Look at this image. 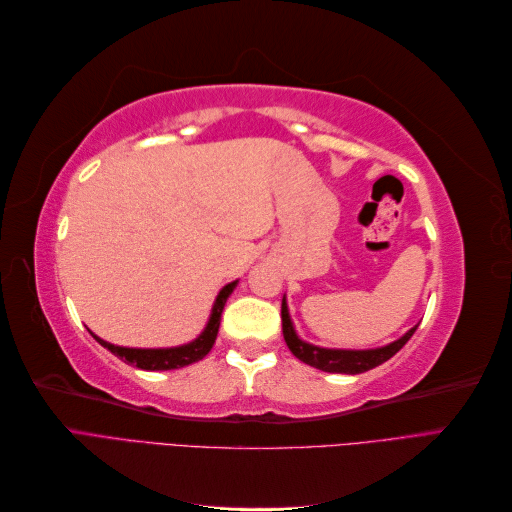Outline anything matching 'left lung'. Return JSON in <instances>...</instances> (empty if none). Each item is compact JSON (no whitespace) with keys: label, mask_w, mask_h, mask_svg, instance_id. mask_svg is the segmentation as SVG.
<instances>
[{"label":"left lung","mask_w":512,"mask_h":512,"mask_svg":"<svg viewBox=\"0 0 512 512\" xmlns=\"http://www.w3.org/2000/svg\"><path fill=\"white\" fill-rule=\"evenodd\" d=\"M282 331H284V339L290 348V352L297 356L299 361L312 365L316 369L329 371V374H363V371L374 369L378 365H382L384 361H389L393 354H397L401 348L406 346L408 339L412 337V333L416 331L410 329L404 337H399L397 342L382 346V348H374V350H335V348H320L314 344H307L297 335L292 327V320L288 314V305L286 299H282Z\"/></svg>","instance_id":"left-lung-1"}]
</instances>
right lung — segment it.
<instances>
[{"instance_id":"1","label":"right lung","mask_w":512,"mask_h":512,"mask_svg":"<svg viewBox=\"0 0 512 512\" xmlns=\"http://www.w3.org/2000/svg\"><path fill=\"white\" fill-rule=\"evenodd\" d=\"M235 286H237V282H230L220 290L218 299H215V303H213V309H211V316H209L205 331L200 333L190 344H183V346H177V348H123V346H115V344L104 342V339H100L98 335H94L91 331L89 333L94 335V339L100 346H104L106 350H111L115 356H119L121 361L136 365L138 369L164 371V369H179V367H185V365H192L200 359H205L209 350L213 348L215 337H218V331H220V318H222V312H224L226 299L230 297V292L235 290Z\"/></svg>"}]
</instances>
